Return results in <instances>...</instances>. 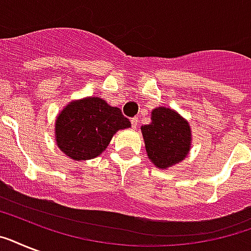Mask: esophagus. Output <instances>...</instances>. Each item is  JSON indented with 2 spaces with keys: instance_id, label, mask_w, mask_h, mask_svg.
<instances>
[{
  "instance_id": "34e87169",
  "label": "esophagus",
  "mask_w": 251,
  "mask_h": 251,
  "mask_svg": "<svg viewBox=\"0 0 251 251\" xmlns=\"http://www.w3.org/2000/svg\"><path fill=\"white\" fill-rule=\"evenodd\" d=\"M138 121H139V120H138V117H133V118H131V127H133V129H137Z\"/></svg>"
}]
</instances>
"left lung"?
Masks as SVG:
<instances>
[{
  "instance_id": "1",
  "label": "left lung",
  "mask_w": 251,
  "mask_h": 251,
  "mask_svg": "<svg viewBox=\"0 0 251 251\" xmlns=\"http://www.w3.org/2000/svg\"><path fill=\"white\" fill-rule=\"evenodd\" d=\"M152 122L142 126L146 151L157 168H168L185 159L190 150V127L169 108L152 110Z\"/></svg>"
}]
</instances>
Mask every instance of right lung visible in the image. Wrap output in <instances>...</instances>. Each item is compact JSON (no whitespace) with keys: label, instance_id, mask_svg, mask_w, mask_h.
<instances>
[{"label":"right lung","instance_id":"right-lung-1","mask_svg":"<svg viewBox=\"0 0 251 251\" xmlns=\"http://www.w3.org/2000/svg\"><path fill=\"white\" fill-rule=\"evenodd\" d=\"M125 127H130L129 118L118 108L87 98L69 104L57 117V145L74 160H88L99 156L113 134Z\"/></svg>","mask_w":251,"mask_h":251}]
</instances>
